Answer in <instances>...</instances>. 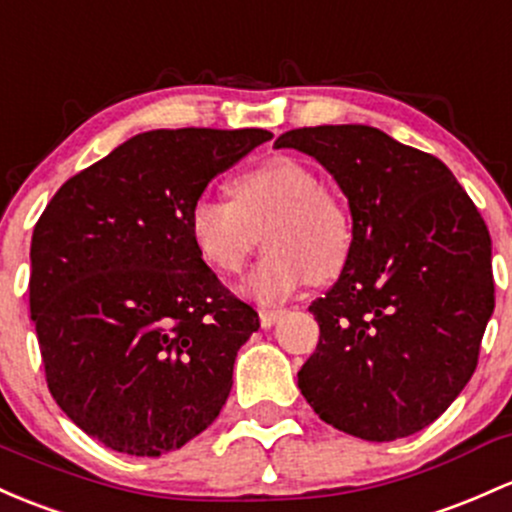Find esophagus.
Returning <instances> with one entry per match:
<instances>
[{
  "label": "esophagus",
  "instance_id": "34e87169",
  "mask_svg": "<svg viewBox=\"0 0 512 512\" xmlns=\"http://www.w3.org/2000/svg\"><path fill=\"white\" fill-rule=\"evenodd\" d=\"M284 316V311L282 308H262L260 311V323H262V328H272L274 323H277L279 318Z\"/></svg>",
  "mask_w": 512,
  "mask_h": 512
}]
</instances>
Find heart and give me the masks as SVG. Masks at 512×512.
<instances>
[{
  "instance_id": "1",
  "label": "heart",
  "mask_w": 512,
  "mask_h": 512,
  "mask_svg": "<svg viewBox=\"0 0 512 512\" xmlns=\"http://www.w3.org/2000/svg\"><path fill=\"white\" fill-rule=\"evenodd\" d=\"M260 233L267 252L243 286L260 303L338 274L352 245L342 201L325 192L311 167L286 155L240 172L230 182V201L201 196L189 211L196 252L221 277L243 272Z\"/></svg>"
}]
</instances>
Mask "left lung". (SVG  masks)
<instances>
[{"label":"left lung","mask_w":512,"mask_h":512,"mask_svg":"<svg viewBox=\"0 0 512 512\" xmlns=\"http://www.w3.org/2000/svg\"><path fill=\"white\" fill-rule=\"evenodd\" d=\"M277 148L316 157L352 211L338 282L299 389L328 425L369 442L428 428L479 364L496 303L491 235L442 160L372 126L294 128Z\"/></svg>","instance_id":"left-lung-1"}]
</instances>
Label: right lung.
Masks as SVG:
<instances>
[{"instance_id": "right-lung-1", "label": "right lung", "mask_w": 512, "mask_h": 512, "mask_svg": "<svg viewBox=\"0 0 512 512\" xmlns=\"http://www.w3.org/2000/svg\"><path fill=\"white\" fill-rule=\"evenodd\" d=\"M269 138L140 133L67 179L38 218L28 303L48 389L101 445L160 457L221 413L260 316L201 260L189 211Z\"/></svg>"}]
</instances>
